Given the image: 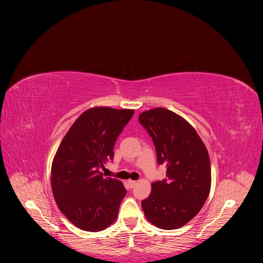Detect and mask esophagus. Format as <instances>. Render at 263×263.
Here are the masks:
<instances>
[{"label": "esophagus", "mask_w": 263, "mask_h": 263, "mask_svg": "<svg viewBox=\"0 0 263 263\" xmlns=\"http://www.w3.org/2000/svg\"><path fill=\"white\" fill-rule=\"evenodd\" d=\"M128 184H129L130 189H133V187L135 186V184H136V181H134V180H129V181H128Z\"/></svg>", "instance_id": "esophagus-1"}]
</instances>
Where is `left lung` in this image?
I'll return each instance as SVG.
<instances>
[{"mask_svg":"<svg viewBox=\"0 0 263 263\" xmlns=\"http://www.w3.org/2000/svg\"><path fill=\"white\" fill-rule=\"evenodd\" d=\"M156 147L166 178L155 181L142 208L151 224L161 229L184 226L202 208L211 187L208 150L191 124L170 109L157 107L140 115Z\"/></svg>","mask_w":263,"mask_h":263,"instance_id":"left-lung-1","label":"left lung"}]
</instances>
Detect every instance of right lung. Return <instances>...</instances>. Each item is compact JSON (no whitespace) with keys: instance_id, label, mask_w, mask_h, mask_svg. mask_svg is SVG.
I'll return each instance as SVG.
<instances>
[{"instance_id":"add662e5","label":"right lung","mask_w":263,"mask_h":263,"mask_svg":"<svg viewBox=\"0 0 263 263\" xmlns=\"http://www.w3.org/2000/svg\"><path fill=\"white\" fill-rule=\"evenodd\" d=\"M133 114V109L89 108L60 144L51 168L53 196L69 222L82 230L101 231L118 215L127 190L100 170L113 160L115 142Z\"/></svg>"}]
</instances>
